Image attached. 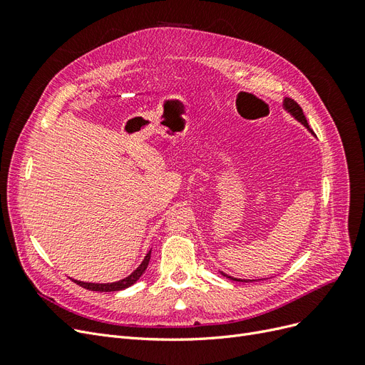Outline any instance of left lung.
<instances>
[{"mask_svg": "<svg viewBox=\"0 0 365 365\" xmlns=\"http://www.w3.org/2000/svg\"><path fill=\"white\" fill-rule=\"evenodd\" d=\"M283 108L286 109V111H288L292 117H295L298 121H300L302 125H304L309 130L312 132V129L309 128V123H307V120H306V117H304V114H303V109H302V106L298 105L295 101H292V98H289V97H286L284 101H283ZM314 134V132H312ZM224 275V277H227V279H230V280H235V282H247V280H240V279H235V277H231V275H227L225 272H220ZM250 282V280H248ZM252 282V280H251Z\"/></svg>", "mask_w": 365, "mask_h": 365, "instance_id": "left-lung-1", "label": "left lung"}]
</instances>
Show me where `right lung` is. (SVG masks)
<instances>
[{
  "mask_svg": "<svg viewBox=\"0 0 365 365\" xmlns=\"http://www.w3.org/2000/svg\"><path fill=\"white\" fill-rule=\"evenodd\" d=\"M149 260H150V251L146 254L145 260L141 262V264H140V267H138L134 272H132L130 275H128L126 279L114 282V283H86V282H79V280H73V282L77 283L79 286H82V288H85V289H90V291H98V292L121 291V289L129 288L130 284H134V283L141 277L143 272H145L146 268H148Z\"/></svg>",
  "mask_w": 365,
  "mask_h": 365,
  "instance_id": "obj_1",
  "label": "right lung"
}]
</instances>
